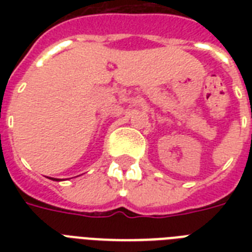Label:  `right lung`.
I'll list each match as a JSON object with an SVG mask.
<instances>
[{
  "label": "right lung",
  "instance_id": "obj_1",
  "mask_svg": "<svg viewBox=\"0 0 252 252\" xmlns=\"http://www.w3.org/2000/svg\"><path fill=\"white\" fill-rule=\"evenodd\" d=\"M52 180H57V182H59V179H56V178H53V179Z\"/></svg>",
  "mask_w": 252,
  "mask_h": 252
}]
</instances>
